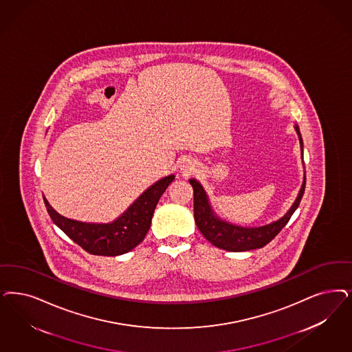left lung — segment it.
Masks as SVG:
<instances>
[{
    "instance_id": "1",
    "label": "left lung",
    "mask_w": 352,
    "mask_h": 352,
    "mask_svg": "<svg viewBox=\"0 0 352 352\" xmlns=\"http://www.w3.org/2000/svg\"><path fill=\"white\" fill-rule=\"evenodd\" d=\"M295 129L298 131L300 144L303 148V140H302V135L299 133V127L295 126ZM190 184L194 188L195 222L199 230L201 231V234L206 236V241H209L214 247H219L221 250H226L231 252H243V251H250L256 248H263L270 241H273L278 235L279 231L282 230L290 221L291 216L294 214V212L302 201L304 190H305V179H304L302 190L299 192V196L296 197L294 206H291L290 210L279 221L261 228L245 229V228L234 226L231 223L223 222L217 217H214L210 210L203 187L195 179H190Z\"/></svg>"
}]
</instances>
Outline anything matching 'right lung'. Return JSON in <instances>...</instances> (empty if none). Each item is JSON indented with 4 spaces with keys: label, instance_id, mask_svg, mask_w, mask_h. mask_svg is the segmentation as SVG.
<instances>
[{
    "label": "right lung",
    "instance_id": "right-lung-1",
    "mask_svg": "<svg viewBox=\"0 0 352 352\" xmlns=\"http://www.w3.org/2000/svg\"><path fill=\"white\" fill-rule=\"evenodd\" d=\"M174 175H169L149 187L120 219L111 223H83L60 216L47 199L44 203L49 216L70 239L85 251L97 256H118L126 254L143 242L151 228V221L160 197L165 192Z\"/></svg>",
    "mask_w": 352,
    "mask_h": 352
}]
</instances>
